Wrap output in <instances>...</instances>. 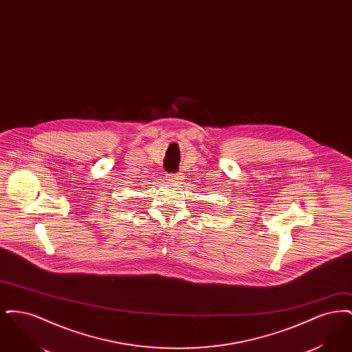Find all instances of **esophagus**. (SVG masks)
I'll list each match as a JSON object with an SVG mask.
<instances>
[{
  "mask_svg": "<svg viewBox=\"0 0 352 352\" xmlns=\"http://www.w3.org/2000/svg\"><path fill=\"white\" fill-rule=\"evenodd\" d=\"M166 178H168V182H178L181 179V175L179 174H168Z\"/></svg>",
  "mask_w": 352,
  "mask_h": 352,
  "instance_id": "esophagus-1",
  "label": "esophagus"
}]
</instances>
